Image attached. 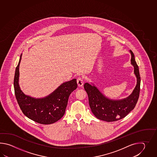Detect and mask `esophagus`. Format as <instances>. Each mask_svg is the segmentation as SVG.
I'll return each instance as SVG.
<instances>
[{
  "label": "esophagus",
  "instance_id": "1",
  "mask_svg": "<svg viewBox=\"0 0 157 157\" xmlns=\"http://www.w3.org/2000/svg\"><path fill=\"white\" fill-rule=\"evenodd\" d=\"M83 82H84V80L83 78L80 77L77 78V83L78 86H82L83 85Z\"/></svg>",
  "mask_w": 157,
  "mask_h": 157
}]
</instances>
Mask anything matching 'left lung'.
<instances>
[{"instance_id":"8db88e82","label":"left lung","mask_w":157,"mask_h":157,"mask_svg":"<svg viewBox=\"0 0 157 157\" xmlns=\"http://www.w3.org/2000/svg\"><path fill=\"white\" fill-rule=\"evenodd\" d=\"M131 64L134 67V74L137 78V83L130 95L121 100H112L105 97L97 87L89 83L84 84L91 112L100 120L113 122L126 117L133 110L139 97L140 76L139 67L135 59L133 52L130 50Z\"/></svg>"}]
</instances>
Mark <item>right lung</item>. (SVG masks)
Instances as JSON below:
<instances>
[{
	"instance_id": "obj_1",
	"label": "right lung",
	"mask_w": 157,
	"mask_h": 157,
	"mask_svg": "<svg viewBox=\"0 0 157 157\" xmlns=\"http://www.w3.org/2000/svg\"><path fill=\"white\" fill-rule=\"evenodd\" d=\"M21 56L14 78L17 103L23 113L30 120L43 124H53L63 116L70 95L77 87L76 79L64 82L45 98L36 99L26 95L21 90L18 83Z\"/></svg>"
}]
</instances>
